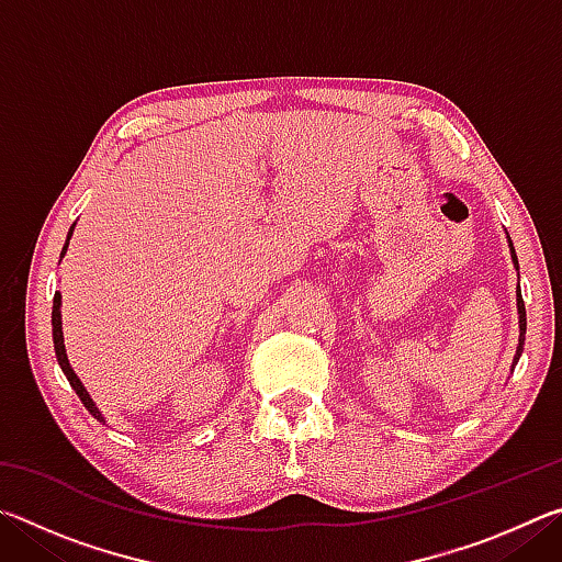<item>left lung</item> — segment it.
Returning <instances> with one entry per match:
<instances>
[{"label":"left lung","mask_w":562,"mask_h":562,"mask_svg":"<svg viewBox=\"0 0 562 562\" xmlns=\"http://www.w3.org/2000/svg\"><path fill=\"white\" fill-rule=\"evenodd\" d=\"M508 247H510V260H513V268L518 270V255H516V247H513L510 237H508ZM516 304H518V347H516V357H513V364L510 369H516L518 359L522 355V345H526V304H522V294H520V284L516 290Z\"/></svg>","instance_id":"1"}]
</instances>
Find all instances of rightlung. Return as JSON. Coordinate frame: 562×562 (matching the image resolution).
Listing matches in <instances>:
<instances>
[{
	"mask_svg": "<svg viewBox=\"0 0 562 562\" xmlns=\"http://www.w3.org/2000/svg\"><path fill=\"white\" fill-rule=\"evenodd\" d=\"M74 225H76V223H74ZM74 225H71L69 235H66V243H64V247H61V255H59V258H64V255H66V247H69V240H71V235H74ZM52 337H54V351H56V361H59V367H61L64 376L69 379L71 389H74L76 394H79L81 404L89 408V414H91L93 418H97V422L106 424V418H103V414L99 412L97 402H93L91 394L87 392V386L81 384V379L76 376V372H74L71 364H69V357H66V347H64V329H61V292H56V294H54V307H52Z\"/></svg>",
	"mask_w": 562,
	"mask_h": 562,
	"instance_id": "obj_1",
	"label": "right lung"
}]
</instances>
